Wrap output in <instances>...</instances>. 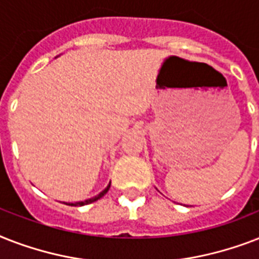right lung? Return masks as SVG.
Listing matches in <instances>:
<instances>
[{"label": "right lung", "mask_w": 259, "mask_h": 259, "mask_svg": "<svg viewBox=\"0 0 259 259\" xmlns=\"http://www.w3.org/2000/svg\"><path fill=\"white\" fill-rule=\"evenodd\" d=\"M110 184H111V183H109V185H107V187H106V188L103 189V191H102L99 195L91 197V199H87V200H84V201H76V203H64V204H68V205H86V204H90V203H94V201H97L98 199H101L102 196H105L106 193H107V191H109Z\"/></svg>", "instance_id": "1"}]
</instances>
